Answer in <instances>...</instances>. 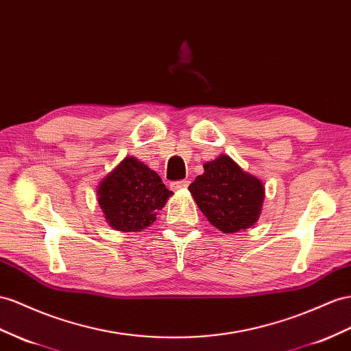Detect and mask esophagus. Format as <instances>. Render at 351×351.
I'll use <instances>...</instances> for the list:
<instances>
[{
  "mask_svg": "<svg viewBox=\"0 0 351 351\" xmlns=\"http://www.w3.org/2000/svg\"><path fill=\"white\" fill-rule=\"evenodd\" d=\"M188 185H190V181H178L172 184V188L175 191H179V190H185Z\"/></svg>",
  "mask_w": 351,
  "mask_h": 351,
  "instance_id": "esophagus-1",
  "label": "esophagus"
}]
</instances>
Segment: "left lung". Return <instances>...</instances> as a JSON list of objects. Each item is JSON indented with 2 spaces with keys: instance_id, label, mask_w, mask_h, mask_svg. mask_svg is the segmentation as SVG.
<instances>
[{
  "instance_id": "obj_1",
  "label": "left lung",
  "mask_w": 351,
  "mask_h": 351,
  "mask_svg": "<svg viewBox=\"0 0 351 351\" xmlns=\"http://www.w3.org/2000/svg\"><path fill=\"white\" fill-rule=\"evenodd\" d=\"M204 172L188 186L199 209L226 234L247 230L259 219L265 197L261 179L245 172L230 156L203 165Z\"/></svg>"
}]
</instances>
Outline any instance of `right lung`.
I'll use <instances>...</instances> for the list:
<instances>
[{
    "label": "right lung",
    "mask_w": 351,
    "mask_h": 351,
    "mask_svg": "<svg viewBox=\"0 0 351 351\" xmlns=\"http://www.w3.org/2000/svg\"><path fill=\"white\" fill-rule=\"evenodd\" d=\"M96 193L106 222L123 232H138L149 227L173 194L154 170L130 156L99 182Z\"/></svg>",
    "instance_id": "add662e5"
}]
</instances>
